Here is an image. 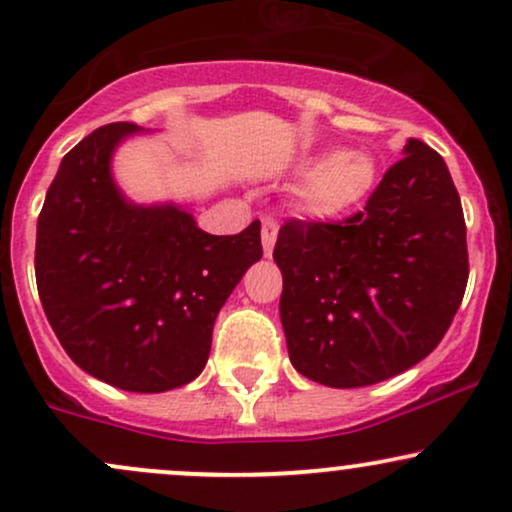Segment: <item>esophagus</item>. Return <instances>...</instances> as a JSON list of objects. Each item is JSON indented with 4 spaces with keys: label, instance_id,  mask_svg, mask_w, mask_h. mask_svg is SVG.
Listing matches in <instances>:
<instances>
[{
    "label": "esophagus",
    "instance_id": "34e87169",
    "mask_svg": "<svg viewBox=\"0 0 512 512\" xmlns=\"http://www.w3.org/2000/svg\"><path fill=\"white\" fill-rule=\"evenodd\" d=\"M260 226H262V248H264V255H272L274 250V243H276V236H279V221L274 219L272 214H264L260 219Z\"/></svg>",
    "mask_w": 512,
    "mask_h": 512
}]
</instances>
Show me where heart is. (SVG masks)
<instances>
[{
  "mask_svg": "<svg viewBox=\"0 0 512 512\" xmlns=\"http://www.w3.org/2000/svg\"><path fill=\"white\" fill-rule=\"evenodd\" d=\"M375 161L363 151H337L305 175L296 190L301 211L320 219L346 214L366 199L375 187Z\"/></svg>",
  "mask_w": 512,
  "mask_h": 512,
  "instance_id": "b5f03b06",
  "label": "heart"
}]
</instances>
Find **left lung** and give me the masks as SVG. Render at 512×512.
<instances>
[{"mask_svg": "<svg viewBox=\"0 0 512 512\" xmlns=\"http://www.w3.org/2000/svg\"><path fill=\"white\" fill-rule=\"evenodd\" d=\"M293 368L363 387L426 358L467 289V226L443 156L409 139L366 207L342 221L289 219L274 245Z\"/></svg>", "mask_w": 512, "mask_h": 512, "instance_id": "1", "label": "left lung"}]
</instances>
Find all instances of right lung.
<instances>
[{"instance_id":"add662e5","label":"right lung","mask_w":512,"mask_h":512,"mask_svg":"<svg viewBox=\"0 0 512 512\" xmlns=\"http://www.w3.org/2000/svg\"><path fill=\"white\" fill-rule=\"evenodd\" d=\"M134 122L93 129L62 158L38 216L35 281L69 358L129 392L195 380L221 305L262 257L260 221L209 236L178 207H134L110 156Z\"/></svg>"}]
</instances>
